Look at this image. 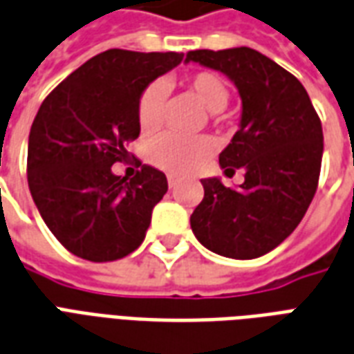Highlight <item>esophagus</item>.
<instances>
[{
  "label": "esophagus",
  "instance_id": "esophagus-1",
  "mask_svg": "<svg viewBox=\"0 0 354 354\" xmlns=\"http://www.w3.org/2000/svg\"><path fill=\"white\" fill-rule=\"evenodd\" d=\"M167 185H169V188L177 187V177H174V175H169V177H167Z\"/></svg>",
  "mask_w": 354,
  "mask_h": 354
}]
</instances>
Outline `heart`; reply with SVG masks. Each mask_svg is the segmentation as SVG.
I'll list each match as a JSON object with an SVG mask.
<instances>
[{"mask_svg":"<svg viewBox=\"0 0 354 354\" xmlns=\"http://www.w3.org/2000/svg\"><path fill=\"white\" fill-rule=\"evenodd\" d=\"M185 88L207 113H221L228 103V88L218 75L211 71H198L185 77ZM164 102V90L160 84H151L139 100V128L152 131L158 128L160 107ZM213 143L207 138H180L166 133L151 145V162L164 171L175 175H187L203 166L213 154Z\"/></svg>","mask_w":354,"mask_h":354,"instance_id":"heart-1","label":"heart"}]
</instances>
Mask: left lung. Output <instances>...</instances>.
<instances>
[{
    "mask_svg": "<svg viewBox=\"0 0 354 354\" xmlns=\"http://www.w3.org/2000/svg\"><path fill=\"white\" fill-rule=\"evenodd\" d=\"M226 75L241 97L239 128L218 154L224 174L245 180L224 187L203 179V200L190 215L196 239L221 257L259 259L290 236L313 200L322 160V126L301 82L249 46L190 50L185 64Z\"/></svg>",
    "mask_w": 354,
    "mask_h": 354,
    "instance_id": "obj_1",
    "label": "left lung"
}]
</instances>
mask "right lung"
Here are the masks:
<instances>
[{
    "instance_id": "1",
    "label": "right lung",
    "mask_w": 354,
    "mask_h": 354,
    "mask_svg": "<svg viewBox=\"0 0 354 354\" xmlns=\"http://www.w3.org/2000/svg\"><path fill=\"white\" fill-rule=\"evenodd\" d=\"M183 53L97 54L46 95L28 139V185L43 221L75 257L124 259L145 239L166 175L141 166L133 179L111 171L139 138L138 107L152 81Z\"/></svg>"
}]
</instances>
